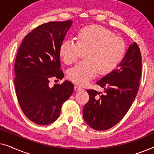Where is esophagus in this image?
Segmentation results:
<instances>
[{
  "label": "esophagus",
  "instance_id": "1",
  "mask_svg": "<svg viewBox=\"0 0 154 154\" xmlns=\"http://www.w3.org/2000/svg\"><path fill=\"white\" fill-rule=\"evenodd\" d=\"M74 90H75V91H80V90H82L83 89H82V88H81L79 85H75L74 86Z\"/></svg>",
  "mask_w": 154,
  "mask_h": 154
}]
</instances>
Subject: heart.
<instances>
[{
    "label": "heart",
    "mask_w": 154,
    "mask_h": 154,
    "mask_svg": "<svg viewBox=\"0 0 154 154\" xmlns=\"http://www.w3.org/2000/svg\"><path fill=\"white\" fill-rule=\"evenodd\" d=\"M86 52L85 62L69 69L68 78L80 85L86 84L95 76L112 71L123 60L125 43L121 38L106 28L90 26L82 29L78 34L77 41L66 39L61 44L60 54L65 64H71Z\"/></svg>",
    "instance_id": "b5f03b06"
}]
</instances>
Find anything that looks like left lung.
I'll use <instances>...</instances> for the list:
<instances>
[{
    "mask_svg": "<svg viewBox=\"0 0 154 154\" xmlns=\"http://www.w3.org/2000/svg\"><path fill=\"white\" fill-rule=\"evenodd\" d=\"M142 71L140 50L133 43L116 69L97 82L104 94L87 90L90 100L83 108V118L90 128L108 130L121 121L137 94Z\"/></svg>",
    "mask_w": 154,
    "mask_h": 154,
    "instance_id": "8db88e82",
    "label": "left lung"
}]
</instances>
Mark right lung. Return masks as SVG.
Returning a JSON list of instances; mask_svg holds the SVG:
<instances>
[{
    "instance_id": "right-lung-1",
    "label": "right lung",
    "mask_w": 154,
    "mask_h": 154,
    "mask_svg": "<svg viewBox=\"0 0 154 154\" xmlns=\"http://www.w3.org/2000/svg\"><path fill=\"white\" fill-rule=\"evenodd\" d=\"M73 22H50L28 33L14 63V86L19 104L33 123L49 125L58 119L62 106L73 92L69 81L49 87L52 78L62 79L60 48Z\"/></svg>"
}]
</instances>
